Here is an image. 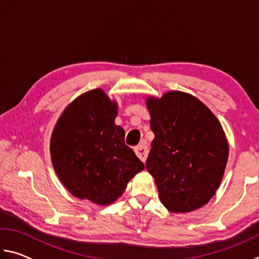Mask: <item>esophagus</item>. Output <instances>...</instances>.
<instances>
[{"instance_id": "obj_1", "label": "esophagus", "mask_w": 259, "mask_h": 259, "mask_svg": "<svg viewBox=\"0 0 259 259\" xmlns=\"http://www.w3.org/2000/svg\"><path fill=\"white\" fill-rule=\"evenodd\" d=\"M135 153L140 160H142L143 162H145L147 159V155H148V148L145 144H140V145L135 147Z\"/></svg>"}]
</instances>
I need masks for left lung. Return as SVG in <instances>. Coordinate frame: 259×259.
Listing matches in <instances>:
<instances>
[{
	"label": "left lung",
	"instance_id": "obj_1",
	"mask_svg": "<svg viewBox=\"0 0 259 259\" xmlns=\"http://www.w3.org/2000/svg\"><path fill=\"white\" fill-rule=\"evenodd\" d=\"M154 134L146 169L171 212H190L216 193L229 159V143L211 111L193 96L170 91L147 99Z\"/></svg>",
	"mask_w": 259,
	"mask_h": 259
}]
</instances>
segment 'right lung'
<instances>
[{
  "mask_svg": "<svg viewBox=\"0 0 259 259\" xmlns=\"http://www.w3.org/2000/svg\"><path fill=\"white\" fill-rule=\"evenodd\" d=\"M117 105L100 89L81 95L65 109L52 133L51 160L64 186L78 199L111 204L145 165L114 123Z\"/></svg>",
  "mask_w": 259,
  "mask_h": 259,
  "instance_id": "obj_1",
  "label": "right lung"
}]
</instances>
